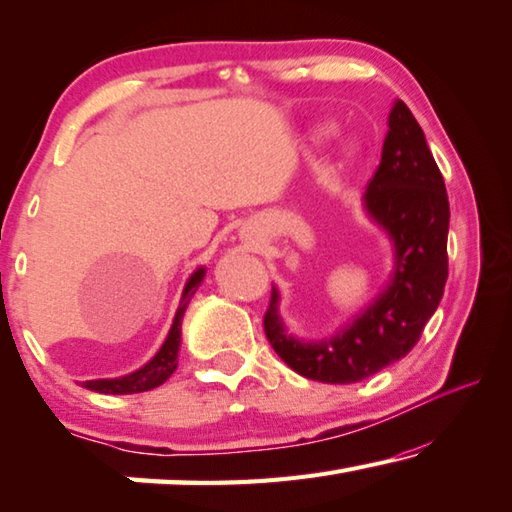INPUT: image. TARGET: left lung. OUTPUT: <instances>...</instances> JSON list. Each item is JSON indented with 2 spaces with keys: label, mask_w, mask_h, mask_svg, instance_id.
<instances>
[{
  "label": "left lung",
  "mask_w": 512,
  "mask_h": 512,
  "mask_svg": "<svg viewBox=\"0 0 512 512\" xmlns=\"http://www.w3.org/2000/svg\"><path fill=\"white\" fill-rule=\"evenodd\" d=\"M387 125L380 166L362 196L364 212L385 230L394 248L387 287L351 323L323 339L289 335L275 287L264 314L273 351L300 376L319 383H360L405 358L444 294L449 275L444 177L428 150L424 129L405 102H394Z\"/></svg>",
  "instance_id": "8db88e82"
}]
</instances>
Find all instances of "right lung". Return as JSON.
I'll list each match as a JSON object with an SVG mask.
<instances>
[{"instance_id": "add662e5", "label": "right lung", "mask_w": 512, "mask_h": 512, "mask_svg": "<svg viewBox=\"0 0 512 512\" xmlns=\"http://www.w3.org/2000/svg\"><path fill=\"white\" fill-rule=\"evenodd\" d=\"M202 280H205V269L200 266V269L193 271L191 278L186 280L182 298H180V307H177L173 326L168 330L166 342L161 344L157 355H154L150 362H145L141 369H136L120 378L86 380L84 387L97 394H139V392H148V389L164 385L177 369V353H180V344H182V319H184L186 307H189L191 298L196 294V289L200 287Z\"/></svg>"}]
</instances>
